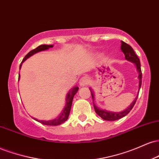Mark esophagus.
<instances>
[{"instance_id":"esophagus-1","label":"esophagus","mask_w":159,"mask_h":159,"mask_svg":"<svg viewBox=\"0 0 159 159\" xmlns=\"http://www.w3.org/2000/svg\"><path fill=\"white\" fill-rule=\"evenodd\" d=\"M89 83H90V81L87 77L81 78L79 81V84L81 87H84V86L88 85Z\"/></svg>"}]
</instances>
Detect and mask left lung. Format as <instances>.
<instances>
[{
  "mask_svg": "<svg viewBox=\"0 0 159 159\" xmlns=\"http://www.w3.org/2000/svg\"><path fill=\"white\" fill-rule=\"evenodd\" d=\"M121 50L122 52H123L124 55H125V59H126L128 61L132 62V63H133L135 65L136 69L138 72V79H139V87H139L140 90L142 83V73L141 69H140V63L139 58H138V57L136 55V54L134 53V50H133L132 47L123 41H121ZM90 90L91 92V96H92L93 103L95 111H96V114H97L100 117L102 118V119L105 120H107V121H115V120H117L120 119V118H123V116H126V115L130 112V111L133 108V107H134V104H135L137 101V98H138V93H139V90H138V95H137L134 100L133 101L132 103H131V105H129L127 108H125V110L122 111H120V112H114V111H107L105 110V109H101L96 106V104H95V94L93 90L91 88H90Z\"/></svg>",
  "mask_w": 159,
  "mask_h": 159,
  "instance_id": "left-lung-1",
  "label": "left lung"
}]
</instances>
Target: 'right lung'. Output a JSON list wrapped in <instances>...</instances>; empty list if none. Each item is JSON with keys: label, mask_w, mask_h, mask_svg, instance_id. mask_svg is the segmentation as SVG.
I'll return each instance as SVG.
<instances>
[{"label": "right lung", "mask_w": 159, "mask_h": 159, "mask_svg": "<svg viewBox=\"0 0 159 159\" xmlns=\"http://www.w3.org/2000/svg\"><path fill=\"white\" fill-rule=\"evenodd\" d=\"M53 46H54L53 45H39V46H38L36 48L30 51V52H29L28 54H27V55L25 57V58L23 59L22 62H21V63L20 64L19 69H21V65H22V63L25 61H26L27 58H29L30 57L33 56L34 54H35L38 52L48 50V49H49L50 48H52ZM19 78H20V75L19 76ZM78 89L79 88H78V87H75L69 91L68 93H67V95H66V105H65L64 108L63 109V111H62L61 114H60L59 116H57L55 119L49 120H40L36 119V118H34V117H33V118H34L36 121L39 122V123H41L42 124H43V125H61V124L63 123L64 122L66 121L67 119H68L69 113H70L71 107H72V100H73L75 95L77 93Z\"/></svg>", "instance_id": "right-lung-1"}]
</instances>
